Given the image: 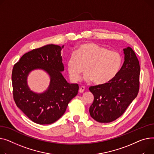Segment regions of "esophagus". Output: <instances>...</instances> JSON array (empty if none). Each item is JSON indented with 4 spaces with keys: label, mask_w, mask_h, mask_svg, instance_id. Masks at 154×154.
I'll list each match as a JSON object with an SVG mask.
<instances>
[{
    "label": "esophagus",
    "mask_w": 154,
    "mask_h": 154,
    "mask_svg": "<svg viewBox=\"0 0 154 154\" xmlns=\"http://www.w3.org/2000/svg\"><path fill=\"white\" fill-rule=\"evenodd\" d=\"M85 87L84 86H81L80 87L79 89V93H83L84 91H85Z\"/></svg>",
    "instance_id": "esophagus-1"
}]
</instances>
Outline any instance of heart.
Instances as JSON below:
<instances>
[{"label": "heart", "instance_id": "b5f03b06", "mask_svg": "<svg viewBox=\"0 0 154 154\" xmlns=\"http://www.w3.org/2000/svg\"><path fill=\"white\" fill-rule=\"evenodd\" d=\"M122 63L121 54L94 43L80 45L67 61L71 79L76 82L85 70L86 81L93 80L97 85L107 83L118 73Z\"/></svg>", "mask_w": 154, "mask_h": 154}]
</instances>
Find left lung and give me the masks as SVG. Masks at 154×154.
<instances>
[{
	"mask_svg": "<svg viewBox=\"0 0 154 154\" xmlns=\"http://www.w3.org/2000/svg\"><path fill=\"white\" fill-rule=\"evenodd\" d=\"M123 50L124 61L117 75L107 83L89 88L94 95L89 113L99 122L108 123L119 118L138 94L139 60L131 47Z\"/></svg>",
	"mask_w": 154,
	"mask_h": 154,
	"instance_id": "1",
	"label": "left lung"
}]
</instances>
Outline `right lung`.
<instances>
[{
    "label": "right lung",
    "mask_w": 154,
    "mask_h": 154,
    "mask_svg": "<svg viewBox=\"0 0 154 154\" xmlns=\"http://www.w3.org/2000/svg\"><path fill=\"white\" fill-rule=\"evenodd\" d=\"M60 47L47 45L26 53L14 66L12 81L13 96L17 106L33 122L50 124L64 114L69 101L79 89L78 84H69L63 77L64 71ZM41 69L51 78L48 89L42 94L31 91L27 77L32 70Z\"/></svg>",
    "instance_id": "obj_1"
}]
</instances>
